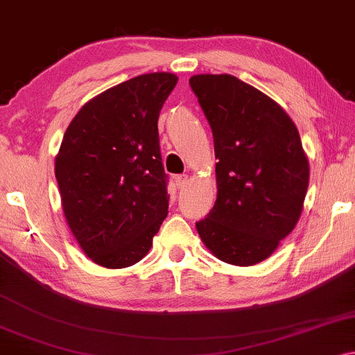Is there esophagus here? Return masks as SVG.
I'll list each match as a JSON object with an SVG mask.
<instances>
[{
    "label": "esophagus",
    "instance_id": "obj_1",
    "mask_svg": "<svg viewBox=\"0 0 355 355\" xmlns=\"http://www.w3.org/2000/svg\"><path fill=\"white\" fill-rule=\"evenodd\" d=\"M187 181H189V178H187V174H179V176H176L174 178V182H176V185H178V189H182L185 184H187Z\"/></svg>",
    "mask_w": 355,
    "mask_h": 355
}]
</instances>
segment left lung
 <instances>
[{"instance_id":"8db88e82","label":"left lung","mask_w":355,"mask_h":355,"mask_svg":"<svg viewBox=\"0 0 355 355\" xmlns=\"http://www.w3.org/2000/svg\"><path fill=\"white\" fill-rule=\"evenodd\" d=\"M190 87L214 136L217 198L196 222L217 259L250 266L270 257L302 216L309 162L288 114L232 74H196Z\"/></svg>"}]
</instances>
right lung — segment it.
<instances>
[{
	"instance_id": "right-lung-1",
	"label": "right lung",
	"mask_w": 355,
	"mask_h": 355,
	"mask_svg": "<svg viewBox=\"0 0 355 355\" xmlns=\"http://www.w3.org/2000/svg\"><path fill=\"white\" fill-rule=\"evenodd\" d=\"M178 84L149 73L92 98L64 132L55 178L64 219L90 260L127 268L143 260L168 214L159 116Z\"/></svg>"
}]
</instances>
